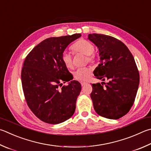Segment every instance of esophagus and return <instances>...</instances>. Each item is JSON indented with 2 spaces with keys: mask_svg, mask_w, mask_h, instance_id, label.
Instances as JSON below:
<instances>
[{
  "mask_svg": "<svg viewBox=\"0 0 151 151\" xmlns=\"http://www.w3.org/2000/svg\"><path fill=\"white\" fill-rule=\"evenodd\" d=\"M81 85H82V86H84V85L85 84H86V83H85V82H81Z\"/></svg>",
  "mask_w": 151,
  "mask_h": 151,
  "instance_id": "obj_1",
  "label": "esophagus"
}]
</instances>
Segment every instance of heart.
<instances>
[{
	"label": "heart",
	"instance_id": "1",
	"mask_svg": "<svg viewBox=\"0 0 151 151\" xmlns=\"http://www.w3.org/2000/svg\"><path fill=\"white\" fill-rule=\"evenodd\" d=\"M71 49L74 53H81L86 56V61L88 63H93L96 60L94 46L92 43L86 40H79L72 45ZM61 60L65 67L68 68H72L73 67V58L70 53L67 52L63 53ZM92 70L88 67L78 68L73 73V76L76 80L79 81H86L91 75Z\"/></svg>",
	"mask_w": 151,
	"mask_h": 151
}]
</instances>
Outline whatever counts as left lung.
Wrapping results in <instances>:
<instances>
[{
  "mask_svg": "<svg viewBox=\"0 0 151 151\" xmlns=\"http://www.w3.org/2000/svg\"><path fill=\"white\" fill-rule=\"evenodd\" d=\"M88 39L99 50L100 63L94 75L103 81L92 84L94 108L100 116L117 119L128 113L135 102L139 84L135 59L127 46L114 37L92 34Z\"/></svg>",
  "mask_w": 151,
  "mask_h": 151,
  "instance_id": "8db88e82",
  "label": "left lung"
}]
</instances>
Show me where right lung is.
Returning <instances> with one entry per match:
<instances>
[{
    "label": "right lung",
    "instance_id": "1",
    "mask_svg": "<svg viewBox=\"0 0 151 151\" xmlns=\"http://www.w3.org/2000/svg\"><path fill=\"white\" fill-rule=\"evenodd\" d=\"M81 34L43 40L29 52L24 62L22 84L29 109L37 118L50 124L68 119L75 113L81 84L61 60L65 49ZM70 81L67 86L62 83Z\"/></svg>",
    "mask_w": 151,
    "mask_h": 151
}]
</instances>
